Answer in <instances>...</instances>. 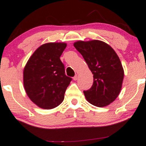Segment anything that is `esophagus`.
<instances>
[{"label":"esophagus","mask_w":146,"mask_h":146,"mask_svg":"<svg viewBox=\"0 0 146 146\" xmlns=\"http://www.w3.org/2000/svg\"><path fill=\"white\" fill-rule=\"evenodd\" d=\"M78 75H76V76H75L74 77H73V80L76 81L77 80H78Z\"/></svg>","instance_id":"1"}]
</instances>
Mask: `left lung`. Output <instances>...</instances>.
<instances>
[{"mask_svg": "<svg viewBox=\"0 0 146 146\" xmlns=\"http://www.w3.org/2000/svg\"><path fill=\"white\" fill-rule=\"evenodd\" d=\"M94 74V84L84 91L88 102L98 107L110 105L121 92L124 70L119 57L110 45L100 40L73 44Z\"/></svg>", "mask_w": 146, "mask_h": 146, "instance_id": "left-lung-1", "label": "left lung"}]
</instances>
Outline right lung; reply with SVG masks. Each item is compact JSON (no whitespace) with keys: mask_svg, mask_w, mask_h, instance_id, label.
Masks as SVG:
<instances>
[{"mask_svg":"<svg viewBox=\"0 0 146 146\" xmlns=\"http://www.w3.org/2000/svg\"><path fill=\"white\" fill-rule=\"evenodd\" d=\"M67 44L46 43L40 46L29 58L23 69L25 92L36 105L51 110L60 105L71 78L65 75L60 56Z\"/></svg>","mask_w":146,"mask_h":146,"instance_id":"obj_1","label":"right lung"}]
</instances>
